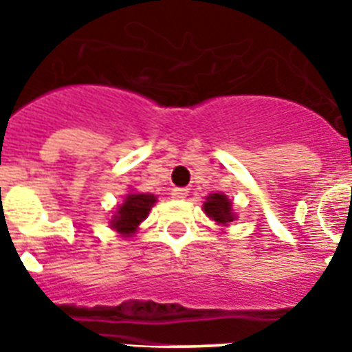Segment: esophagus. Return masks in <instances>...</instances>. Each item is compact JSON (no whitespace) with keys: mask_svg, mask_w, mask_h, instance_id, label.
I'll list each match as a JSON object with an SVG mask.
<instances>
[{"mask_svg":"<svg viewBox=\"0 0 352 352\" xmlns=\"http://www.w3.org/2000/svg\"><path fill=\"white\" fill-rule=\"evenodd\" d=\"M171 195L175 199H184L188 195V188H173Z\"/></svg>","mask_w":352,"mask_h":352,"instance_id":"esophagus-1","label":"esophagus"}]
</instances>
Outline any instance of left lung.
<instances>
[{"mask_svg":"<svg viewBox=\"0 0 352 352\" xmlns=\"http://www.w3.org/2000/svg\"><path fill=\"white\" fill-rule=\"evenodd\" d=\"M204 212L208 217H212L221 225H228L230 221H234L232 203L226 199V195H221V193H212L210 197H206Z\"/></svg>","mask_w":352,"mask_h":352,"instance_id":"1","label":"left lung"}]
</instances>
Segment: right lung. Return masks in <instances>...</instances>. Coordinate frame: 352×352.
Listing matches in <instances>:
<instances>
[{
	"label": "right lung",
	"instance_id": "right-lung-1",
	"mask_svg": "<svg viewBox=\"0 0 352 352\" xmlns=\"http://www.w3.org/2000/svg\"><path fill=\"white\" fill-rule=\"evenodd\" d=\"M155 195L149 193H133L127 195L124 204L118 208V214L113 217L111 226L117 232H120L124 237H129L137 226L146 219L149 208L153 206Z\"/></svg>",
	"mask_w": 352,
	"mask_h": 352
}]
</instances>
